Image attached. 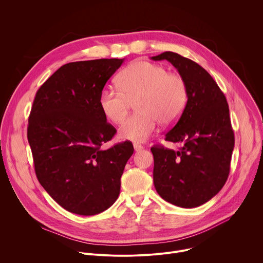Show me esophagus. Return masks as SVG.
Listing matches in <instances>:
<instances>
[{"instance_id": "obj_1", "label": "esophagus", "mask_w": 263, "mask_h": 263, "mask_svg": "<svg viewBox=\"0 0 263 263\" xmlns=\"http://www.w3.org/2000/svg\"><path fill=\"white\" fill-rule=\"evenodd\" d=\"M133 146H134V149H135L136 152H139V151H141V149H143V146L141 144H139V143H134Z\"/></svg>"}]
</instances>
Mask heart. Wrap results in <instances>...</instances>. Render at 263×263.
Returning a JSON list of instances; mask_svg holds the SVG:
<instances>
[{
	"label": "heart",
	"mask_w": 263,
	"mask_h": 263,
	"mask_svg": "<svg viewBox=\"0 0 263 263\" xmlns=\"http://www.w3.org/2000/svg\"><path fill=\"white\" fill-rule=\"evenodd\" d=\"M119 87L105 86L99 97L104 117L119 124L126 118L131 102H135V115L121 126L122 139L145 141L158 125H174L182 116L189 101V87L184 78L170 72L160 64L137 60L119 76Z\"/></svg>",
	"instance_id": "1"
}]
</instances>
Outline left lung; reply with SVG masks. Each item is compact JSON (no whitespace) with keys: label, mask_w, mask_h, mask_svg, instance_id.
Segmentation results:
<instances>
[{"label":"left lung","mask_w":263,"mask_h":263,"mask_svg":"<svg viewBox=\"0 0 263 263\" xmlns=\"http://www.w3.org/2000/svg\"><path fill=\"white\" fill-rule=\"evenodd\" d=\"M152 59L171 62L189 87L183 114L165 134V140L179 142L181 147H151L155 189L173 205L198 207L222 189L230 172L234 133L229 106L209 72L195 61L174 52Z\"/></svg>","instance_id":"left-lung-1"}]
</instances>
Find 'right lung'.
I'll list each match as a JSON object with an SVG mask.
<instances>
[{
    "instance_id": "obj_1",
    "label": "right lung",
    "mask_w": 263,
    "mask_h": 263,
    "mask_svg": "<svg viewBox=\"0 0 263 263\" xmlns=\"http://www.w3.org/2000/svg\"><path fill=\"white\" fill-rule=\"evenodd\" d=\"M125 59L70 62L37 90L28 125L35 173L65 210L95 215L119 198L121 177L133 154L129 141L108 149L117 130L102 114L99 97Z\"/></svg>"
}]
</instances>
